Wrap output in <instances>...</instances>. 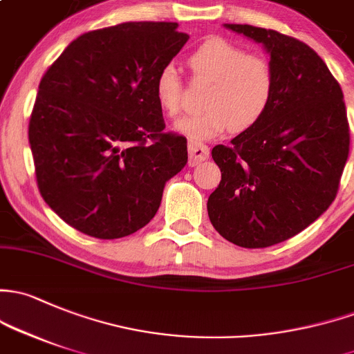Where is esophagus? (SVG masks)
Segmentation results:
<instances>
[{"mask_svg":"<svg viewBox=\"0 0 354 354\" xmlns=\"http://www.w3.org/2000/svg\"><path fill=\"white\" fill-rule=\"evenodd\" d=\"M188 154H189V166H196L198 162L208 159V156H210V149H208L205 144L196 142V140H189Z\"/></svg>","mask_w":354,"mask_h":354,"instance_id":"esophagus-1","label":"esophagus"}]
</instances>
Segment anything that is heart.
Returning a JSON list of instances; mask_svg holds the SVG:
<instances>
[{
	"instance_id": "b5f03b06",
	"label": "heart",
	"mask_w": 354,
	"mask_h": 354,
	"mask_svg": "<svg viewBox=\"0 0 354 354\" xmlns=\"http://www.w3.org/2000/svg\"><path fill=\"white\" fill-rule=\"evenodd\" d=\"M193 81H212L203 95L205 110L178 122L176 130L192 140H207L232 129L245 132L270 111L277 91V74L271 61L225 39H208L188 57ZM154 95L159 109L169 118L181 111L183 83L173 66L158 74Z\"/></svg>"
}]
</instances>
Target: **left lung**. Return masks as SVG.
Segmentation results:
<instances>
[{
	"label": "left lung",
	"instance_id": "1",
	"mask_svg": "<svg viewBox=\"0 0 354 354\" xmlns=\"http://www.w3.org/2000/svg\"><path fill=\"white\" fill-rule=\"evenodd\" d=\"M225 27L266 47L277 91L256 127L212 149L222 180L207 210L232 244L268 248L302 232L336 198L349 154L343 89L307 44L277 30Z\"/></svg>",
	"mask_w": 354,
	"mask_h": 354
}]
</instances>
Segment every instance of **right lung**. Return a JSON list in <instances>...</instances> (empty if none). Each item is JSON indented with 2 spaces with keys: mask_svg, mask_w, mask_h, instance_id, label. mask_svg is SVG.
I'll return each mask as SVG.
<instances>
[{
  "mask_svg": "<svg viewBox=\"0 0 354 354\" xmlns=\"http://www.w3.org/2000/svg\"><path fill=\"white\" fill-rule=\"evenodd\" d=\"M178 24L127 21L66 47L39 84L28 140L40 195L66 224L96 239L151 222L166 181L188 161L165 132L154 95L161 69L189 37Z\"/></svg>",
  "mask_w": 354,
  "mask_h": 354,
  "instance_id": "1",
  "label": "right lung"
}]
</instances>
